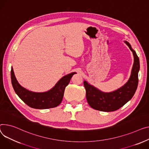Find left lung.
Here are the masks:
<instances>
[{
    "instance_id": "8db88e82",
    "label": "left lung",
    "mask_w": 149,
    "mask_h": 149,
    "mask_svg": "<svg viewBox=\"0 0 149 149\" xmlns=\"http://www.w3.org/2000/svg\"><path fill=\"white\" fill-rule=\"evenodd\" d=\"M124 42L132 51L134 60L130 78L123 86L113 92H104L84 81L87 102L95 110L105 112L116 111L131 100L135 93L140 70L139 58L130 44L126 41Z\"/></svg>"
}]
</instances>
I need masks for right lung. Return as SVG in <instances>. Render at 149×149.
Masks as SVG:
<instances>
[{
  "mask_svg": "<svg viewBox=\"0 0 149 149\" xmlns=\"http://www.w3.org/2000/svg\"><path fill=\"white\" fill-rule=\"evenodd\" d=\"M76 72L65 75L50 90L44 92L30 91L19 84L15 78L13 68H11V78L16 94L30 107L35 109H48L54 108L60 104L63 100L65 87Z\"/></svg>",
  "mask_w": 149,
  "mask_h": 149,
  "instance_id": "add662e5",
  "label": "right lung"
}]
</instances>
